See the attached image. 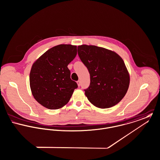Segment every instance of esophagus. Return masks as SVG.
<instances>
[{
	"instance_id": "esophagus-1",
	"label": "esophagus",
	"mask_w": 160,
	"mask_h": 160,
	"mask_svg": "<svg viewBox=\"0 0 160 160\" xmlns=\"http://www.w3.org/2000/svg\"><path fill=\"white\" fill-rule=\"evenodd\" d=\"M77 84H78V87H80V85H81V82H80V80H78V81L77 82Z\"/></svg>"
}]
</instances>
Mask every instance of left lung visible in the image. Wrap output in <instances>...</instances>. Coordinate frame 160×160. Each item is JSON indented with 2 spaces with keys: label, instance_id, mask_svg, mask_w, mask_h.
<instances>
[{
  "label": "left lung",
  "instance_id": "left-lung-1",
  "mask_svg": "<svg viewBox=\"0 0 160 160\" xmlns=\"http://www.w3.org/2000/svg\"><path fill=\"white\" fill-rule=\"evenodd\" d=\"M78 54L90 75L84 90L91 103L108 108L119 102L128 92L130 77L122 59L115 52L96 46H78Z\"/></svg>",
  "mask_w": 160,
  "mask_h": 160
}]
</instances>
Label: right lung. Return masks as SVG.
<instances>
[{"label": "right lung", "mask_w": 160, "mask_h": 160, "mask_svg": "<svg viewBox=\"0 0 160 160\" xmlns=\"http://www.w3.org/2000/svg\"><path fill=\"white\" fill-rule=\"evenodd\" d=\"M77 46H56L32 64L30 85L32 96L49 109L61 108L70 100L77 83L71 80L67 66L77 55Z\"/></svg>", "instance_id": "right-lung-1"}]
</instances>
